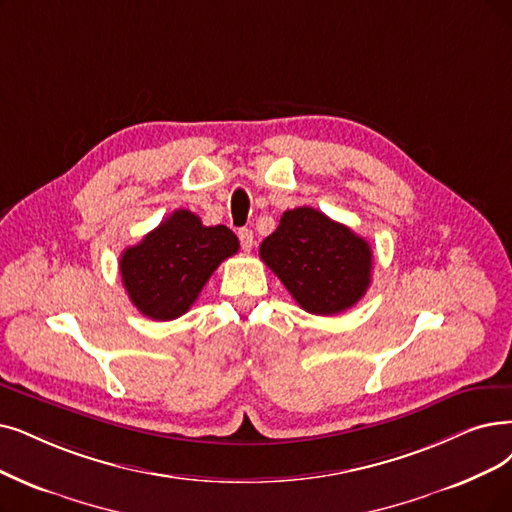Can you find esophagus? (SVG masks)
I'll use <instances>...</instances> for the list:
<instances>
[{"instance_id": "1", "label": "esophagus", "mask_w": 512, "mask_h": 512, "mask_svg": "<svg viewBox=\"0 0 512 512\" xmlns=\"http://www.w3.org/2000/svg\"><path fill=\"white\" fill-rule=\"evenodd\" d=\"M239 241H241V248L243 250H252L254 245V233L250 229H239Z\"/></svg>"}]
</instances>
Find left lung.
<instances>
[{"mask_svg": "<svg viewBox=\"0 0 512 512\" xmlns=\"http://www.w3.org/2000/svg\"><path fill=\"white\" fill-rule=\"evenodd\" d=\"M260 258L313 315L351 309L372 281L370 243L306 206L283 212L275 233L262 241Z\"/></svg>", "mask_w": 512, "mask_h": 512, "instance_id": "8db88e82", "label": "left lung"}]
</instances>
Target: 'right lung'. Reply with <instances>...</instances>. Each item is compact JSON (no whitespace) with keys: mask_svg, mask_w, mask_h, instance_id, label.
<instances>
[{"mask_svg":"<svg viewBox=\"0 0 512 512\" xmlns=\"http://www.w3.org/2000/svg\"><path fill=\"white\" fill-rule=\"evenodd\" d=\"M239 239L224 227H203L197 214L176 210L119 258L124 288L136 309L155 321L185 315Z\"/></svg>","mask_w":512,"mask_h":512,"instance_id":"right-lung-1","label":"right lung"}]
</instances>
